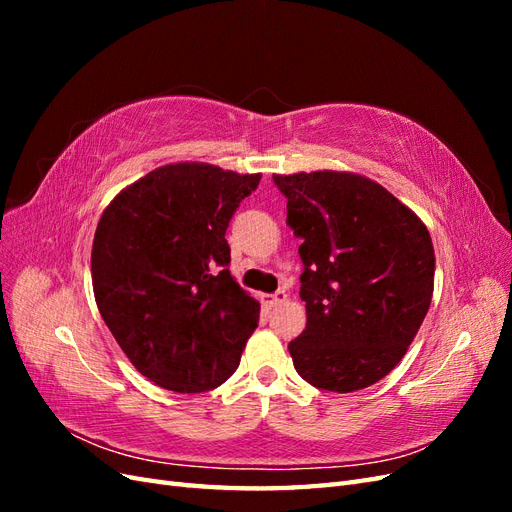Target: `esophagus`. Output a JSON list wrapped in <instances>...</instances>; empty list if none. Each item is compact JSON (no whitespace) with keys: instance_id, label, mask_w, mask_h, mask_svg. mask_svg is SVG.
Here are the masks:
<instances>
[{"instance_id":"1","label":"esophagus","mask_w":512,"mask_h":512,"mask_svg":"<svg viewBox=\"0 0 512 512\" xmlns=\"http://www.w3.org/2000/svg\"><path fill=\"white\" fill-rule=\"evenodd\" d=\"M286 299H288V294L284 290H277L275 294H262L260 297V301L265 307H277V305H282Z\"/></svg>"}]
</instances>
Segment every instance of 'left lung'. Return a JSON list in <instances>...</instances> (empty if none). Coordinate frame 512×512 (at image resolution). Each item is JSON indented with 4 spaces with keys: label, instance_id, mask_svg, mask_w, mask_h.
Here are the masks:
<instances>
[{
    "label": "left lung",
    "instance_id": "left-lung-1",
    "mask_svg": "<svg viewBox=\"0 0 512 512\" xmlns=\"http://www.w3.org/2000/svg\"><path fill=\"white\" fill-rule=\"evenodd\" d=\"M301 237L305 331L288 344L316 389L352 393L404 359L425 320L436 256L427 226L380 183L344 170L273 175Z\"/></svg>",
    "mask_w": 512,
    "mask_h": 512
}]
</instances>
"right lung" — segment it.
<instances>
[{"label": "right lung", "mask_w": 512, "mask_h": 512, "mask_svg": "<svg viewBox=\"0 0 512 512\" xmlns=\"http://www.w3.org/2000/svg\"><path fill=\"white\" fill-rule=\"evenodd\" d=\"M207 162L151 170L102 213L91 284L106 327L145 378L203 393L239 367L260 303L226 269V228L260 183Z\"/></svg>", "instance_id": "1"}]
</instances>
